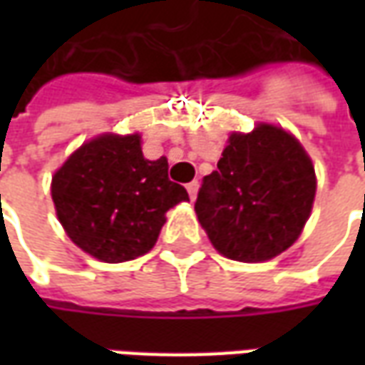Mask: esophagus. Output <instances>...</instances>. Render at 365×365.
I'll return each instance as SVG.
<instances>
[{"instance_id": "esophagus-1", "label": "esophagus", "mask_w": 365, "mask_h": 365, "mask_svg": "<svg viewBox=\"0 0 365 365\" xmlns=\"http://www.w3.org/2000/svg\"><path fill=\"white\" fill-rule=\"evenodd\" d=\"M197 190H199V183H197V182L187 183V193H190L191 201H195V195H197Z\"/></svg>"}]
</instances>
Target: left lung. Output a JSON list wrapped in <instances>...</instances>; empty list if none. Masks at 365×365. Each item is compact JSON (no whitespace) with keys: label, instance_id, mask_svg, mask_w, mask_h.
<instances>
[{"label":"left lung","instance_id":"obj_1","mask_svg":"<svg viewBox=\"0 0 365 365\" xmlns=\"http://www.w3.org/2000/svg\"><path fill=\"white\" fill-rule=\"evenodd\" d=\"M317 178L305 148L282 127L232 133L195 213L211 245L230 260L266 262L287 250L311 215Z\"/></svg>","mask_w":365,"mask_h":365}]
</instances>
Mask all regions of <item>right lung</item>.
I'll return each instance as SVG.
<instances>
[{
	"label": "right lung",
	"instance_id": "right-lung-1",
	"mask_svg": "<svg viewBox=\"0 0 365 365\" xmlns=\"http://www.w3.org/2000/svg\"><path fill=\"white\" fill-rule=\"evenodd\" d=\"M52 201L76 246L119 264L148 252L168 209L190 195L170 182L164 156L144 158L140 135H101L82 144L54 174Z\"/></svg>",
	"mask_w": 365,
	"mask_h": 365
}]
</instances>
